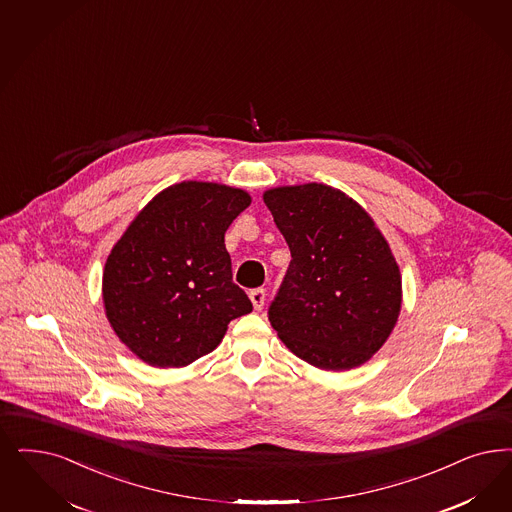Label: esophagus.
Instances as JSON below:
<instances>
[{
	"label": "esophagus",
	"instance_id": "esophagus-1",
	"mask_svg": "<svg viewBox=\"0 0 512 512\" xmlns=\"http://www.w3.org/2000/svg\"><path fill=\"white\" fill-rule=\"evenodd\" d=\"M249 299L253 302V306H255V310H263L265 308L266 302V291L263 287H259V289H253L251 293H249Z\"/></svg>",
	"mask_w": 512,
	"mask_h": 512
}]
</instances>
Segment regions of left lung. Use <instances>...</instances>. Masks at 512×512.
Segmentation results:
<instances>
[{"instance_id":"8db88e82","label":"left lung","mask_w":512,"mask_h":512,"mask_svg":"<svg viewBox=\"0 0 512 512\" xmlns=\"http://www.w3.org/2000/svg\"><path fill=\"white\" fill-rule=\"evenodd\" d=\"M263 198L291 251L268 308L270 325L291 352L323 371L367 363L391 335L403 302L388 240L335 187H274Z\"/></svg>"}]
</instances>
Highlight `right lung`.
Masks as SVG:
<instances>
[{"label":"right lung","instance_id":"add662e5","mask_svg":"<svg viewBox=\"0 0 512 512\" xmlns=\"http://www.w3.org/2000/svg\"><path fill=\"white\" fill-rule=\"evenodd\" d=\"M249 204L242 189L181 181L160 191L113 246L102 278L106 316L143 363L187 367L253 310L232 282L225 247L230 223Z\"/></svg>","mask_w":512,"mask_h":512}]
</instances>
